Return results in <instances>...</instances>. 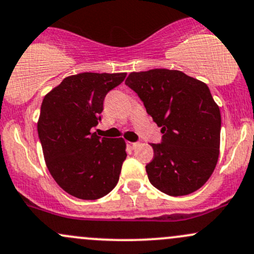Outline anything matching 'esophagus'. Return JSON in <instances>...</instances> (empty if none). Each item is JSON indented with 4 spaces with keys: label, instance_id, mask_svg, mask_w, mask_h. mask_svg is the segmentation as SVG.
I'll return each mask as SVG.
<instances>
[{
    "label": "esophagus",
    "instance_id": "esophagus-1",
    "mask_svg": "<svg viewBox=\"0 0 254 254\" xmlns=\"http://www.w3.org/2000/svg\"><path fill=\"white\" fill-rule=\"evenodd\" d=\"M127 146H129L130 148H135L138 146V142H127Z\"/></svg>",
    "mask_w": 254,
    "mask_h": 254
}]
</instances>
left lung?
Instances as JSON below:
<instances>
[{"label": "left lung", "mask_w": 254, "mask_h": 254, "mask_svg": "<svg viewBox=\"0 0 254 254\" xmlns=\"http://www.w3.org/2000/svg\"><path fill=\"white\" fill-rule=\"evenodd\" d=\"M125 84L162 127V142L151 143L154 156L146 165L149 183L169 196L201 189L214 172L220 147V109L209 87L169 69L132 71Z\"/></svg>", "instance_id": "1"}]
</instances>
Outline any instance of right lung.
<instances>
[{
    "label": "right lung",
    "mask_w": 254,
    "mask_h": 254,
    "mask_svg": "<svg viewBox=\"0 0 254 254\" xmlns=\"http://www.w3.org/2000/svg\"><path fill=\"white\" fill-rule=\"evenodd\" d=\"M125 76H66L42 101L37 132L45 162L56 183L76 198H101L118 184L127 143L122 137H100L91 129L101 120L106 95Z\"/></svg>",
    "instance_id": "obj_1"
}]
</instances>
